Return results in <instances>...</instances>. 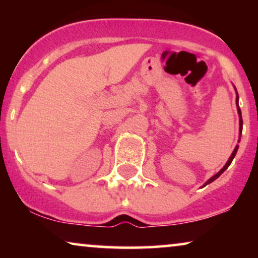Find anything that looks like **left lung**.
<instances>
[{"instance_id": "8db88e82", "label": "left lung", "mask_w": 258, "mask_h": 258, "mask_svg": "<svg viewBox=\"0 0 258 258\" xmlns=\"http://www.w3.org/2000/svg\"><path fill=\"white\" fill-rule=\"evenodd\" d=\"M235 90H236V88H235ZM236 105H237V111H238V116H239V140H241V135H242V128H243V119H242V114H241V109H239V105H238V94H237V91H236ZM238 140V141H239ZM237 150H238V146H236L235 147V149H234V151H232V154H231V156L229 157V160H228V162L227 163H225V165L223 168L221 169L220 171L217 172L216 175H214L213 177L211 178H209L208 179V181L204 183V185L203 186H206L207 184H209V183H211V182H214L215 179L216 178H218L220 177V176L223 174V171L225 170V169H227L229 165L231 164V162H232V160H234V157H235V155H236V153H237Z\"/></svg>"}]
</instances>
